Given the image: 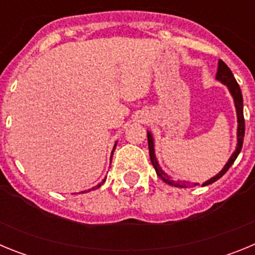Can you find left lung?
<instances>
[{"instance_id":"1","label":"left lung","mask_w":255,"mask_h":255,"mask_svg":"<svg viewBox=\"0 0 255 255\" xmlns=\"http://www.w3.org/2000/svg\"><path fill=\"white\" fill-rule=\"evenodd\" d=\"M216 80L221 83V84L226 85L227 89H229L230 94L233 97L234 100V105H235V110H236V116H238V132H236V136H238V143H236V148L234 150V153L231 154V157L229 158V161L226 162V164L224 166V168L215 175L213 177H211L209 180H207L206 182L202 184V186H207L209 184H213L215 181H217L218 179L224 176L225 173L227 172L230 167H231V164L235 162V159L238 158L239 153L242 150L243 147V141H244V134H245V121H244V112H243V108H244V105H243V94H242V89L239 87L238 82L235 80V76L233 75L231 73V70L229 69L226 64H225L222 60H218V69H217V74H216ZM148 135V148H149V155H150V161H152L153 167H154L155 172L163 180L166 184L172 186H176V188H193L195 185H199L198 182H190V181H185V180H173L170 175L164 172L162 170V167L159 166L158 161H157V157H155V150H154V139H153L152 132L148 130L147 131Z\"/></svg>"}]
</instances>
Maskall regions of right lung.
<instances>
[{
  "label": "right lung",
  "instance_id": "obj_1",
  "mask_svg": "<svg viewBox=\"0 0 255 255\" xmlns=\"http://www.w3.org/2000/svg\"><path fill=\"white\" fill-rule=\"evenodd\" d=\"M116 144H117V141H116V143H115V145H114V149H112V153H111V159H112V155H114V152H115V148H116ZM110 162H111V161H110ZM105 181H106V177H105V179H103V180H102V181H101V182H100V184H98V185L93 186V188H92V189H89V190H84V191H82V193H88V191H91V190H94V189H98V188H100V186H101V185H102V184H103V182H105Z\"/></svg>",
  "mask_w": 255,
  "mask_h": 255
}]
</instances>
